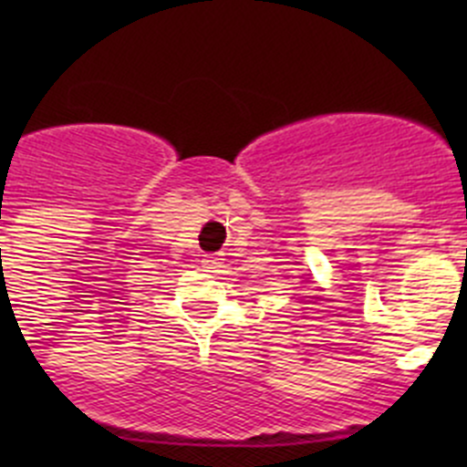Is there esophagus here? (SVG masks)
I'll list each match as a JSON object with an SVG mask.
<instances>
[{"mask_svg":"<svg viewBox=\"0 0 467 467\" xmlns=\"http://www.w3.org/2000/svg\"><path fill=\"white\" fill-rule=\"evenodd\" d=\"M203 264H205L207 271L216 273V271H219V268H221V257H219V255H205Z\"/></svg>","mask_w":467,"mask_h":467,"instance_id":"obj_1","label":"esophagus"}]
</instances>
